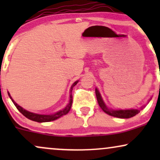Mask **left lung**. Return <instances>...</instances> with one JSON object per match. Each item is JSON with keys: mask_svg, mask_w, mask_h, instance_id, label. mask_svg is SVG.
Listing matches in <instances>:
<instances>
[{"mask_svg": "<svg viewBox=\"0 0 160 160\" xmlns=\"http://www.w3.org/2000/svg\"><path fill=\"white\" fill-rule=\"evenodd\" d=\"M95 94H96V98L97 101H98V103L100 106V108H102V111H103L104 113H106L107 114L112 116V117H118V118H122V119H127L130 118V117H132L134 116L140 112L141 110L143 109L144 106L143 107H141L140 109H126V110H113L111 109V108H108L102 99V95H101L100 92H99L98 89L97 88H95ZM151 100V98L149 99L148 102Z\"/></svg>", "mask_w": 160, "mask_h": 160, "instance_id": "8db88e82", "label": "left lung"}]
</instances>
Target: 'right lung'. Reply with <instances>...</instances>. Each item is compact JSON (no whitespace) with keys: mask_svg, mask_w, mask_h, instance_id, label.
Listing matches in <instances>:
<instances>
[{"mask_svg":"<svg viewBox=\"0 0 160 160\" xmlns=\"http://www.w3.org/2000/svg\"><path fill=\"white\" fill-rule=\"evenodd\" d=\"M78 82L79 80H77V81L74 82V83L72 84V86H71V90H70L71 92H70L69 103L67 104V106H66L65 108H63V109L61 110V111H58V112H56V113H52V114H39V113H32V112L26 111V110L22 108L21 106H19V104H16L15 101L12 98V97H11L10 94L9 93V92H8V95L10 96L11 100H12V103L15 104L16 108L19 110L20 113H22V114L25 116V117H27L28 119H29V120H33V121H35V122H50V121L56 120L57 119L60 118V117H62V116L66 115L70 111V110H71V105H72V102H73V97H72V93H71V92H72L73 87H74L75 85H77V83H78Z\"/></svg>","mask_w":160,"mask_h":160,"instance_id":"1","label":"right lung"}]
</instances>
